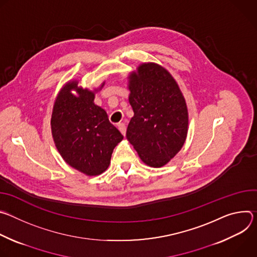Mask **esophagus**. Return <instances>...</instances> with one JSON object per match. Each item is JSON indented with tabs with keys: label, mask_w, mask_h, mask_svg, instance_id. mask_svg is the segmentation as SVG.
Masks as SVG:
<instances>
[{
	"label": "esophagus",
	"mask_w": 257,
	"mask_h": 257,
	"mask_svg": "<svg viewBox=\"0 0 257 257\" xmlns=\"http://www.w3.org/2000/svg\"><path fill=\"white\" fill-rule=\"evenodd\" d=\"M118 129L120 130V132L122 133V135L125 136V134H126V126H125V124H124V123L118 124Z\"/></svg>",
	"instance_id": "34e87169"
}]
</instances>
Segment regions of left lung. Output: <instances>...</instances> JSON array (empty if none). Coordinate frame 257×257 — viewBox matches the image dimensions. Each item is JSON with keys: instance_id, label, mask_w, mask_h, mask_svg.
Returning a JSON list of instances; mask_svg holds the SVG:
<instances>
[{"instance_id": "8db88e82", "label": "left lung", "mask_w": 257, "mask_h": 257, "mask_svg": "<svg viewBox=\"0 0 257 257\" xmlns=\"http://www.w3.org/2000/svg\"><path fill=\"white\" fill-rule=\"evenodd\" d=\"M127 78L129 103L134 112L127 127V140L145 165L161 168L185 143L186 100L171 73L157 63L140 64Z\"/></svg>"}]
</instances>
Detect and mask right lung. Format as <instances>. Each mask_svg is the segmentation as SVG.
Wrapping results in <instances>:
<instances>
[{
  "label": "right lung",
  "instance_id": "add662e5",
  "mask_svg": "<svg viewBox=\"0 0 257 257\" xmlns=\"http://www.w3.org/2000/svg\"><path fill=\"white\" fill-rule=\"evenodd\" d=\"M103 85L104 81L98 88L89 90L79 86L76 79L69 80L53 106L51 128L56 148L70 167L86 176L103 173L114 149L123 139L109 123L104 109L94 103L95 92Z\"/></svg>",
  "mask_w": 257,
  "mask_h": 257
}]
</instances>
